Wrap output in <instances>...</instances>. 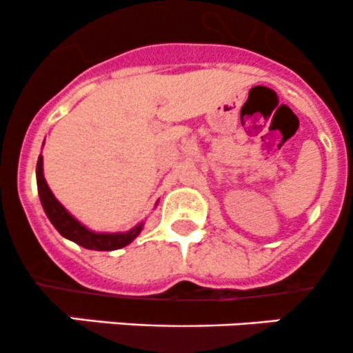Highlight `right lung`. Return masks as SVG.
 <instances>
[{"mask_svg":"<svg viewBox=\"0 0 353 353\" xmlns=\"http://www.w3.org/2000/svg\"><path fill=\"white\" fill-rule=\"evenodd\" d=\"M37 190H39L41 204H43L44 211H46L48 218L53 223L54 228L61 233L65 239L72 240V242L79 243V245L85 247L89 250H117L121 247L128 245L135 236L141 233L142 225L135 226L134 230L125 233H92L85 228V226L80 225L65 208L54 199L53 192L48 187L46 180L43 175V156H39L37 159Z\"/></svg>","mask_w":353,"mask_h":353,"instance_id":"right-lung-1","label":"right lung"}]
</instances>
